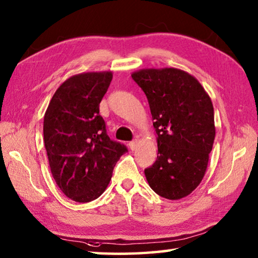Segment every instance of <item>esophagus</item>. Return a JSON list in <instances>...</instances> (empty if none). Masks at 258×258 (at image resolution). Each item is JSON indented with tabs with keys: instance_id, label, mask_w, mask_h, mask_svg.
Returning <instances> with one entry per match:
<instances>
[{
	"instance_id": "1",
	"label": "esophagus",
	"mask_w": 258,
	"mask_h": 258,
	"mask_svg": "<svg viewBox=\"0 0 258 258\" xmlns=\"http://www.w3.org/2000/svg\"><path fill=\"white\" fill-rule=\"evenodd\" d=\"M138 145H139V141L138 140H133V141H131L130 143H128V148L132 151H134L135 149H137V147H138Z\"/></svg>"
}]
</instances>
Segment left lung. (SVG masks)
Wrapping results in <instances>:
<instances>
[{"instance_id":"left-lung-1","label":"left lung","mask_w":258,"mask_h":258,"mask_svg":"<svg viewBox=\"0 0 258 258\" xmlns=\"http://www.w3.org/2000/svg\"><path fill=\"white\" fill-rule=\"evenodd\" d=\"M132 78L146 94L158 135L147 181L160 197H186L203 180L215 139L212 100L194 76L176 68L142 69Z\"/></svg>"}]
</instances>
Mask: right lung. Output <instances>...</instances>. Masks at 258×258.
<instances>
[{"label": "right lung", "instance_id": "right-lung-1", "mask_svg": "<svg viewBox=\"0 0 258 258\" xmlns=\"http://www.w3.org/2000/svg\"><path fill=\"white\" fill-rule=\"evenodd\" d=\"M112 74L84 73L59 86L44 115L43 134L51 173L60 190L77 203L99 198L126 146L108 137L99 113Z\"/></svg>", "mask_w": 258, "mask_h": 258}]
</instances>
